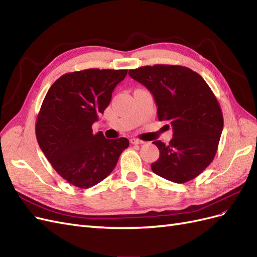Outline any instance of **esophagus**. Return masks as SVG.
<instances>
[{
    "label": "esophagus",
    "mask_w": 257,
    "mask_h": 257,
    "mask_svg": "<svg viewBox=\"0 0 257 257\" xmlns=\"http://www.w3.org/2000/svg\"><path fill=\"white\" fill-rule=\"evenodd\" d=\"M131 144H133V145H142V144H144V142L143 141H139V139H137V138H131Z\"/></svg>",
    "instance_id": "1"
}]
</instances>
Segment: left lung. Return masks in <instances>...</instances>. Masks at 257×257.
<instances>
[{
  "label": "left lung",
  "mask_w": 257,
  "mask_h": 257,
  "mask_svg": "<svg viewBox=\"0 0 257 257\" xmlns=\"http://www.w3.org/2000/svg\"><path fill=\"white\" fill-rule=\"evenodd\" d=\"M128 75L152 93L159 120L173 126L168 145L153 142L160 158L151 164L152 172L175 183L196 178L214 159L223 131L213 92L203 77L180 65L143 66Z\"/></svg>",
  "instance_id": "1"
}]
</instances>
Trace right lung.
<instances>
[{
    "mask_svg": "<svg viewBox=\"0 0 257 257\" xmlns=\"http://www.w3.org/2000/svg\"><path fill=\"white\" fill-rule=\"evenodd\" d=\"M127 69H98L61 76L46 94L36 120L37 143L54 170L77 188L103 181L130 143L94 134L92 124L109 105Z\"/></svg>",
    "mask_w": 257,
    "mask_h": 257,
    "instance_id": "add662e5",
    "label": "right lung"
}]
</instances>
